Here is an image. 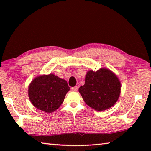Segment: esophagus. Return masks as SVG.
Listing matches in <instances>:
<instances>
[{"instance_id":"1","label":"esophagus","mask_w":151,"mask_h":151,"mask_svg":"<svg viewBox=\"0 0 151 151\" xmlns=\"http://www.w3.org/2000/svg\"><path fill=\"white\" fill-rule=\"evenodd\" d=\"M78 86H75V87H73L72 88H71V89H72V91H76L78 90Z\"/></svg>"}]
</instances>
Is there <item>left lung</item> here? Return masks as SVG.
Here are the masks:
<instances>
[{"instance_id":"1","label":"left lung","mask_w":151,"mask_h":151,"mask_svg":"<svg viewBox=\"0 0 151 151\" xmlns=\"http://www.w3.org/2000/svg\"><path fill=\"white\" fill-rule=\"evenodd\" d=\"M121 83L110 69L101 68L97 71L89 70L86 75L85 84L78 91L89 106L103 111L116 103L121 93Z\"/></svg>"}]
</instances>
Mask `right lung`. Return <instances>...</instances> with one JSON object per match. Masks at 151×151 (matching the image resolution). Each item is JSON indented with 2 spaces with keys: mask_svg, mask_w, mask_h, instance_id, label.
Segmentation results:
<instances>
[{
  "mask_svg": "<svg viewBox=\"0 0 151 151\" xmlns=\"http://www.w3.org/2000/svg\"><path fill=\"white\" fill-rule=\"evenodd\" d=\"M70 88L66 81L54 74L35 78L28 87V97L35 107L47 113L56 110Z\"/></svg>",
  "mask_w": 151,
  "mask_h": 151,
  "instance_id": "right-lung-1",
  "label": "right lung"
}]
</instances>
